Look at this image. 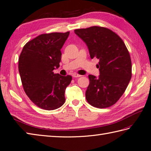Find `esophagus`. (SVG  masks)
Segmentation results:
<instances>
[{
    "mask_svg": "<svg viewBox=\"0 0 151 151\" xmlns=\"http://www.w3.org/2000/svg\"><path fill=\"white\" fill-rule=\"evenodd\" d=\"M73 76L75 78H78V77H80V76H81V75H78V74H77V73H73Z\"/></svg>",
    "mask_w": 151,
    "mask_h": 151,
    "instance_id": "obj_1",
    "label": "esophagus"
}]
</instances>
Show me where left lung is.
<instances>
[{
  "label": "left lung",
  "mask_w": 151,
  "mask_h": 151,
  "mask_svg": "<svg viewBox=\"0 0 151 151\" xmlns=\"http://www.w3.org/2000/svg\"><path fill=\"white\" fill-rule=\"evenodd\" d=\"M75 32L86 44L91 58L99 60V78L88 76L87 101L94 107H111L123 95L132 78L128 50L119 35L103 27L75 29Z\"/></svg>",
  "instance_id": "obj_1"
}]
</instances>
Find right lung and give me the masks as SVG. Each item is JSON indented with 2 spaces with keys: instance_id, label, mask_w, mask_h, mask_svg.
Instances as JSON below:
<instances>
[{
  "instance_id": "1",
  "label": "right lung",
  "mask_w": 151,
  "mask_h": 151,
  "mask_svg": "<svg viewBox=\"0 0 151 151\" xmlns=\"http://www.w3.org/2000/svg\"><path fill=\"white\" fill-rule=\"evenodd\" d=\"M69 32L42 34L29 41L19 55L18 69L27 96L37 107L52 111L65 101V91L72 76L55 74L60 67L61 49Z\"/></svg>"
}]
</instances>
